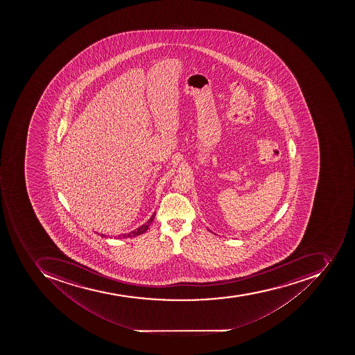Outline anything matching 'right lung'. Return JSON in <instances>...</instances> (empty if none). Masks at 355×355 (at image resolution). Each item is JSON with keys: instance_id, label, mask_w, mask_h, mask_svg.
<instances>
[{"instance_id": "1", "label": "right lung", "mask_w": 355, "mask_h": 355, "mask_svg": "<svg viewBox=\"0 0 355 355\" xmlns=\"http://www.w3.org/2000/svg\"><path fill=\"white\" fill-rule=\"evenodd\" d=\"M154 218H155V213H153V215H152L151 218H150V220L146 222V224H143L142 226H140V227H137V230H135V231H132L131 233H128V234H121L117 236V239H126V238H135V236H137V235H141L144 233V232L148 231V226H150V224L153 222ZM101 236H103V234H101Z\"/></svg>"}]
</instances>
